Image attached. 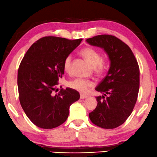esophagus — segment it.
<instances>
[{
  "instance_id": "esophagus-1",
  "label": "esophagus",
  "mask_w": 157,
  "mask_h": 157,
  "mask_svg": "<svg viewBox=\"0 0 157 157\" xmlns=\"http://www.w3.org/2000/svg\"><path fill=\"white\" fill-rule=\"evenodd\" d=\"M88 98V95H86V94H80V99H85Z\"/></svg>"
}]
</instances>
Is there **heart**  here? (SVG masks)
<instances>
[{
  "label": "heart",
  "mask_w": 157,
  "mask_h": 157,
  "mask_svg": "<svg viewBox=\"0 0 157 157\" xmlns=\"http://www.w3.org/2000/svg\"><path fill=\"white\" fill-rule=\"evenodd\" d=\"M80 53L92 66L96 73L101 74L107 69V59L101 57L100 52L92 48H85L80 51ZM72 57L67 56L63 61V69L65 72L69 73L71 71ZM94 85L93 82L87 79L75 78L67 82V86L72 89L82 93H85L90 87Z\"/></svg>",
  "instance_id": "1"
}]
</instances>
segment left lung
<instances>
[{
    "label": "left lung",
    "mask_w": 157,
    "mask_h": 157,
    "mask_svg": "<svg viewBox=\"0 0 157 157\" xmlns=\"http://www.w3.org/2000/svg\"><path fill=\"white\" fill-rule=\"evenodd\" d=\"M86 41L104 49L110 60L107 75L95 88L104 95L96 98L98 105L89 114L90 119L103 129H114L127 120L136 102L140 90L138 63L129 46L113 35H97Z\"/></svg>",
    "instance_id": "obj_1"
}]
</instances>
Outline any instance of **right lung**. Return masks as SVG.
<instances>
[{"instance_id":"right-lung-1","label":"right lung","mask_w":157,"mask_h":157,"mask_svg":"<svg viewBox=\"0 0 157 157\" xmlns=\"http://www.w3.org/2000/svg\"><path fill=\"white\" fill-rule=\"evenodd\" d=\"M82 40L43 37L30 46L22 59L17 72L20 102L37 127L52 129L61 125L67 120L70 105L79 99V92L71 88L56 92L65 71L64 59Z\"/></svg>"}]
</instances>
